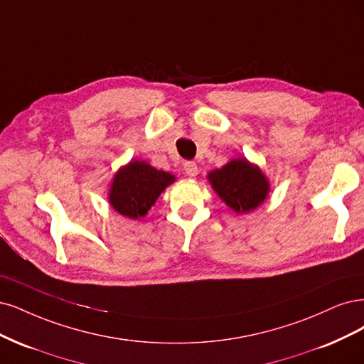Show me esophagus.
<instances>
[{
	"instance_id": "1",
	"label": "esophagus",
	"mask_w": 364,
	"mask_h": 364,
	"mask_svg": "<svg viewBox=\"0 0 364 364\" xmlns=\"http://www.w3.org/2000/svg\"><path fill=\"white\" fill-rule=\"evenodd\" d=\"M184 172H186L187 177L195 178L196 175H198V166H196V163H195V161H186V163H184Z\"/></svg>"
}]
</instances>
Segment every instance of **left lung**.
Here are the masks:
<instances>
[{
    "label": "left lung",
    "instance_id": "8db88e82",
    "mask_svg": "<svg viewBox=\"0 0 364 364\" xmlns=\"http://www.w3.org/2000/svg\"><path fill=\"white\" fill-rule=\"evenodd\" d=\"M207 180L222 201L237 215L251 213L271 192L264 172L246 157L231 159L222 168L210 171Z\"/></svg>",
    "mask_w": 364,
    "mask_h": 364
}]
</instances>
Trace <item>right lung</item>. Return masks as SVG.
Listing matches in <instances>:
<instances>
[{
	"mask_svg": "<svg viewBox=\"0 0 364 364\" xmlns=\"http://www.w3.org/2000/svg\"><path fill=\"white\" fill-rule=\"evenodd\" d=\"M175 180V175L152 168L145 160H130L113 175L109 204L128 219H140Z\"/></svg>",
	"mask_w": 364,
	"mask_h": 364,
	"instance_id": "obj_1",
	"label": "right lung"
}]
</instances>
